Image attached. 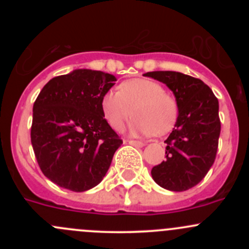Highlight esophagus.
Instances as JSON below:
<instances>
[{"label": "esophagus", "mask_w": 249, "mask_h": 249, "mask_svg": "<svg viewBox=\"0 0 249 249\" xmlns=\"http://www.w3.org/2000/svg\"><path fill=\"white\" fill-rule=\"evenodd\" d=\"M124 143H129V144L135 145V147H143V145H144V143L143 142H140V141H134V140H126V141H124Z\"/></svg>", "instance_id": "34e87169"}]
</instances>
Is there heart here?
<instances>
[{"instance_id": "obj_1", "label": "heart", "mask_w": 249, "mask_h": 249, "mask_svg": "<svg viewBox=\"0 0 249 249\" xmlns=\"http://www.w3.org/2000/svg\"><path fill=\"white\" fill-rule=\"evenodd\" d=\"M101 109L108 124L117 131L134 113V132L142 135H165L171 131L178 118L175 96L165 91L160 83L134 78L118 85V91H107L101 97Z\"/></svg>"}]
</instances>
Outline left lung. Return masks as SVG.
Instances as JSON below:
<instances>
[{
	"mask_svg": "<svg viewBox=\"0 0 249 249\" xmlns=\"http://www.w3.org/2000/svg\"><path fill=\"white\" fill-rule=\"evenodd\" d=\"M175 94L178 118L165 141L166 160L152 169L160 187L184 192L200 183L215 160L220 135L219 105L208 85L199 78L175 71L147 72Z\"/></svg>",
	"mask_w": 249,
	"mask_h": 249,
	"instance_id": "left-lung-1",
	"label": "left lung"
}]
</instances>
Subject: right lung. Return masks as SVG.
Returning <instances> with one entry per match:
<instances>
[{"mask_svg": "<svg viewBox=\"0 0 249 249\" xmlns=\"http://www.w3.org/2000/svg\"><path fill=\"white\" fill-rule=\"evenodd\" d=\"M115 77L74 70L50 79L34 104L31 143L39 169L53 183L72 192L99 184L123 141L109 126L101 97Z\"/></svg>", "mask_w": 249, "mask_h": 249, "instance_id": "1", "label": "right lung"}]
</instances>
